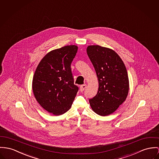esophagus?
I'll use <instances>...</instances> for the list:
<instances>
[{
  "label": "esophagus",
  "mask_w": 159,
  "mask_h": 159,
  "mask_svg": "<svg viewBox=\"0 0 159 159\" xmlns=\"http://www.w3.org/2000/svg\"><path fill=\"white\" fill-rule=\"evenodd\" d=\"M86 88V84H84V85H82L80 86V91H81V92H83V91Z\"/></svg>",
  "instance_id": "obj_1"
}]
</instances>
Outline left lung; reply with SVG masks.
<instances>
[{"label":"left lung","instance_id":"8db88e82","mask_svg":"<svg viewBox=\"0 0 159 159\" xmlns=\"http://www.w3.org/2000/svg\"><path fill=\"white\" fill-rule=\"evenodd\" d=\"M86 52L98 81V93L89 100V104L98 115H110L127 98L129 79L126 68L121 58L112 49L90 45Z\"/></svg>","mask_w":159,"mask_h":159}]
</instances>
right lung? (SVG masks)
<instances>
[{"label": "right lung", "instance_id": "1", "mask_svg": "<svg viewBox=\"0 0 159 159\" xmlns=\"http://www.w3.org/2000/svg\"><path fill=\"white\" fill-rule=\"evenodd\" d=\"M78 47L68 45L46 54L37 67L33 91L40 105L55 116L70 109L79 90L74 84L71 64Z\"/></svg>", "mask_w": 159, "mask_h": 159}]
</instances>
